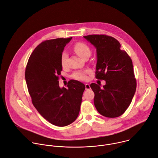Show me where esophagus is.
<instances>
[{
  "mask_svg": "<svg viewBox=\"0 0 158 158\" xmlns=\"http://www.w3.org/2000/svg\"><path fill=\"white\" fill-rule=\"evenodd\" d=\"M90 88H90L89 85L88 84V83H86V84H85V89L87 90V89H89Z\"/></svg>",
  "mask_w": 158,
  "mask_h": 158,
  "instance_id": "obj_1",
  "label": "esophagus"
}]
</instances>
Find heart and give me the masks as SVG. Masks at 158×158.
Returning a JSON list of instances; mask_svg holds the SVG:
<instances>
[{
    "mask_svg": "<svg viewBox=\"0 0 158 158\" xmlns=\"http://www.w3.org/2000/svg\"><path fill=\"white\" fill-rule=\"evenodd\" d=\"M75 52L78 54L80 57L85 58L87 56L91 55V51L90 48L86 44L83 42H77L76 43L73 47ZM67 59L68 55L66 52L62 53L61 55L60 62L61 65L63 68H65L67 66ZM73 77L77 80H85L87 79L86 72H77L73 74Z\"/></svg>",
    "mask_w": 158,
    "mask_h": 158,
    "instance_id": "heart-1",
    "label": "heart"
}]
</instances>
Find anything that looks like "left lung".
Masks as SVG:
<instances>
[{
    "label": "left lung",
    "instance_id": "obj_1",
    "mask_svg": "<svg viewBox=\"0 0 158 158\" xmlns=\"http://www.w3.org/2000/svg\"><path fill=\"white\" fill-rule=\"evenodd\" d=\"M97 48L95 77L106 81L103 88L95 83L90 87L94 93V105L97 111L108 118H116L129 107L136 89L133 62L119 42L106 35L83 37Z\"/></svg>",
    "mask_w": 158,
    "mask_h": 158
}]
</instances>
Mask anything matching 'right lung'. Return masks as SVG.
Listing matches in <instances>:
<instances>
[{
	"label": "right lung",
	"mask_w": 158,
	"mask_h": 158,
	"mask_svg": "<svg viewBox=\"0 0 158 158\" xmlns=\"http://www.w3.org/2000/svg\"><path fill=\"white\" fill-rule=\"evenodd\" d=\"M72 37L45 40L30 56L25 71L31 102L38 112L49 123L65 127L78 117L85 86L72 80L68 88L59 86L62 67L61 55Z\"/></svg>",
	"instance_id": "add662e5"
}]
</instances>
